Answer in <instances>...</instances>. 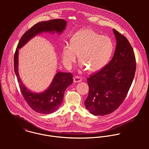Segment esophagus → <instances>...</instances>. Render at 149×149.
Instances as JSON below:
<instances>
[{
	"label": "esophagus",
	"mask_w": 149,
	"mask_h": 149,
	"mask_svg": "<svg viewBox=\"0 0 149 149\" xmlns=\"http://www.w3.org/2000/svg\"><path fill=\"white\" fill-rule=\"evenodd\" d=\"M74 83H79L82 81V79L80 76H75L73 78Z\"/></svg>",
	"instance_id": "esophagus-1"
}]
</instances>
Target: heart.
Here are the masks:
<instances>
[{"instance_id":"obj_1","label":"heart","mask_w":149,"mask_h":149,"mask_svg":"<svg viewBox=\"0 0 149 149\" xmlns=\"http://www.w3.org/2000/svg\"><path fill=\"white\" fill-rule=\"evenodd\" d=\"M113 50V43L110 38L100 36L91 29H83L76 33L70 44L63 47L62 60L69 68L75 62L78 54L80 65L91 72L102 69L109 61Z\"/></svg>"}]
</instances>
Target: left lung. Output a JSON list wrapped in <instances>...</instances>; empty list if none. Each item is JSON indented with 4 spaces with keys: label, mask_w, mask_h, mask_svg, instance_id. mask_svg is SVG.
Wrapping results in <instances>:
<instances>
[{
    "label": "left lung",
    "mask_w": 149,
    "mask_h": 149,
    "mask_svg": "<svg viewBox=\"0 0 149 149\" xmlns=\"http://www.w3.org/2000/svg\"><path fill=\"white\" fill-rule=\"evenodd\" d=\"M116 46L111 61L87 78L89 93L86 108L95 116L115 111L125 100L136 70V60L127 39L113 29Z\"/></svg>",
    "instance_id": "left-lung-1"
}]
</instances>
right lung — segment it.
<instances>
[{"label":"right lung","mask_w":149,"mask_h":149,"mask_svg":"<svg viewBox=\"0 0 149 149\" xmlns=\"http://www.w3.org/2000/svg\"><path fill=\"white\" fill-rule=\"evenodd\" d=\"M66 24V21L62 19H54L38 22L26 31L22 36L15 52L14 58V72L19 84L22 94L30 107L40 113H53L61 106L65 91L73 83V75L70 72H58L47 90L40 93L31 92L23 84L19 77L18 70V49L24 46L31 38L40 33L44 31L62 33L65 29Z\"/></svg>","instance_id":"obj_1"}]
</instances>
